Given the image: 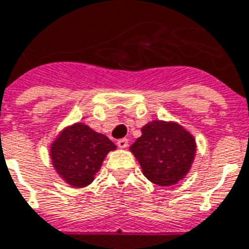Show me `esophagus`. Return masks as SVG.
<instances>
[{"label":"esophagus","instance_id":"34e87169","mask_svg":"<svg viewBox=\"0 0 249 249\" xmlns=\"http://www.w3.org/2000/svg\"><path fill=\"white\" fill-rule=\"evenodd\" d=\"M128 139H120L119 142H117V145H119V148L121 149H124L128 147Z\"/></svg>","mask_w":249,"mask_h":249}]
</instances>
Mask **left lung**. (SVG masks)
Masks as SVG:
<instances>
[{"label": "left lung", "instance_id": "left-lung-1", "mask_svg": "<svg viewBox=\"0 0 249 249\" xmlns=\"http://www.w3.org/2000/svg\"><path fill=\"white\" fill-rule=\"evenodd\" d=\"M144 177L159 186L177 185L190 171L197 142L185 126L175 121L152 120L129 147Z\"/></svg>", "mask_w": 249, "mask_h": 249}]
</instances>
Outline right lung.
Segmentation results:
<instances>
[{"label":"right lung","mask_w":249,"mask_h":249,"mask_svg":"<svg viewBox=\"0 0 249 249\" xmlns=\"http://www.w3.org/2000/svg\"><path fill=\"white\" fill-rule=\"evenodd\" d=\"M117 148L105 135L83 123L64 126L50 145L52 166L71 187H86L100 171L110 151Z\"/></svg>","instance_id":"obj_1"}]
</instances>
